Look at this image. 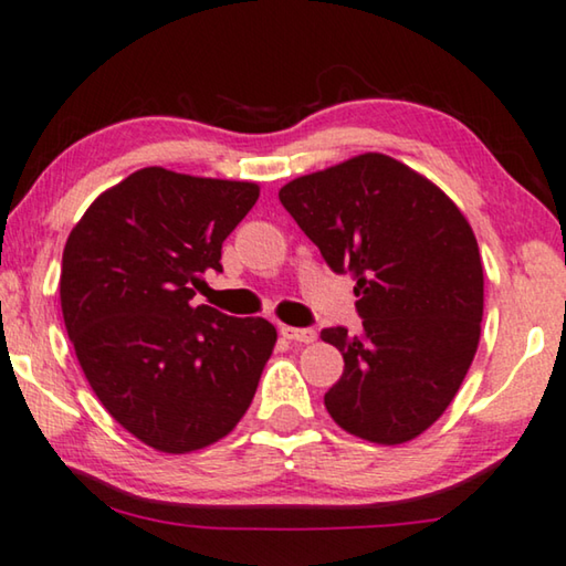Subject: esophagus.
I'll use <instances>...</instances> for the list:
<instances>
[{
	"label": "esophagus",
	"instance_id": "obj_1",
	"mask_svg": "<svg viewBox=\"0 0 566 566\" xmlns=\"http://www.w3.org/2000/svg\"><path fill=\"white\" fill-rule=\"evenodd\" d=\"M283 338L295 344H313L316 342V332L313 328H295V326H281Z\"/></svg>",
	"mask_w": 566,
	"mask_h": 566
}]
</instances>
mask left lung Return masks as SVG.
Listing matches in <instances>:
<instances>
[{
  "instance_id": "obj_1",
  "label": "left lung",
  "mask_w": 566,
  "mask_h": 566,
  "mask_svg": "<svg viewBox=\"0 0 566 566\" xmlns=\"http://www.w3.org/2000/svg\"><path fill=\"white\" fill-rule=\"evenodd\" d=\"M277 197L332 271L356 281L361 332H321L344 356L328 415L377 446L415 440L453 402L481 342L473 228L424 174L377 151L303 174Z\"/></svg>"
}]
</instances>
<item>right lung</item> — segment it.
<instances>
[{
    "mask_svg": "<svg viewBox=\"0 0 566 566\" xmlns=\"http://www.w3.org/2000/svg\"><path fill=\"white\" fill-rule=\"evenodd\" d=\"M258 197L255 181L146 167L67 234L60 306L77 361L113 420L159 453L230 434L273 354L271 321L189 303Z\"/></svg>",
    "mask_w": 566,
    "mask_h": 566,
    "instance_id": "1",
    "label": "right lung"
}]
</instances>
